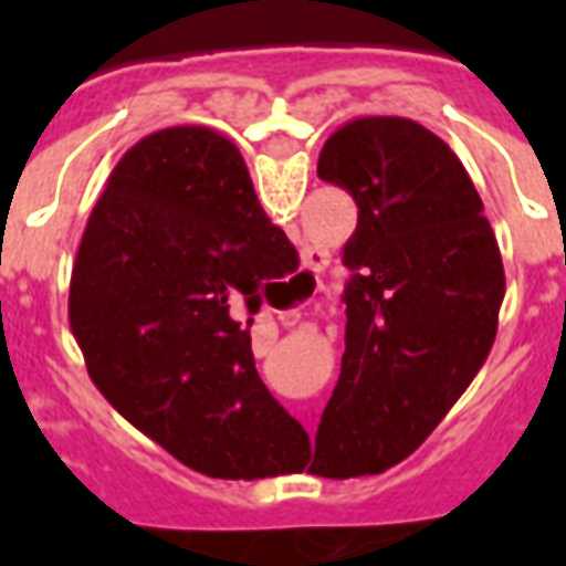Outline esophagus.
<instances>
[{"label":"esophagus","instance_id":"34e87169","mask_svg":"<svg viewBox=\"0 0 566 566\" xmlns=\"http://www.w3.org/2000/svg\"><path fill=\"white\" fill-rule=\"evenodd\" d=\"M327 266V254L321 251V248H306L303 251V272H300V279H312V275H318L321 270ZM284 324H296V315H282Z\"/></svg>","mask_w":566,"mask_h":566}]
</instances>
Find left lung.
Instances as JSON below:
<instances>
[{
  "label": "left lung",
  "mask_w": 566,
  "mask_h": 566,
  "mask_svg": "<svg viewBox=\"0 0 566 566\" xmlns=\"http://www.w3.org/2000/svg\"><path fill=\"white\" fill-rule=\"evenodd\" d=\"M318 178L352 193L357 230L343 248L352 270L343 369L308 470L385 473L485 364L503 260L461 160L409 117L348 120L324 142Z\"/></svg>",
  "instance_id": "left-lung-1"
}]
</instances>
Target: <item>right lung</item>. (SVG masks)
<instances>
[{
	"label": "right lung",
	"instance_id": "1",
	"mask_svg": "<svg viewBox=\"0 0 566 566\" xmlns=\"http://www.w3.org/2000/svg\"><path fill=\"white\" fill-rule=\"evenodd\" d=\"M296 270L233 142L209 127L150 133L96 199L69 287L93 385L129 424L214 479L296 473L306 430L266 391L251 321L230 315Z\"/></svg>",
	"mask_w": 566,
	"mask_h": 566
}]
</instances>
